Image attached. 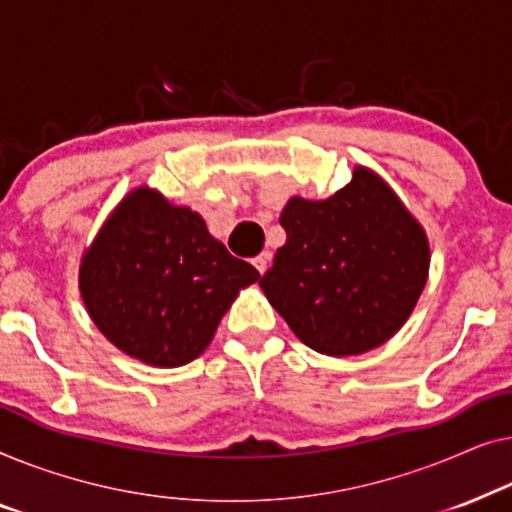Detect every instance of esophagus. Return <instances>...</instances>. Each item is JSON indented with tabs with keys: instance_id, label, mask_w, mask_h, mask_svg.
Masks as SVG:
<instances>
[{
	"instance_id": "esophagus-1",
	"label": "esophagus",
	"mask_w": 512,
	"mask_h": 512,
	"mask_svg": "<svg viewBox=\"0 0 512 512\" xmlns=\"http://www.w3.org/2000/svg\"><path fill=\"white\" fill-rule=\"evenodd\" d=\"M253 264H255V269H257L259 273H264L266 269H269V264H271V255H269V253L257 255V257L253 259Z\"/></svg>"
}]
</instances>
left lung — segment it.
<instances>
[{
  "label": "left lung",
  "instance_id": "8db88e82",
  "mask_svg": "<svg viewBox=\"0 0 512 512\" xmlns=\"http://www.w3.org/2000/svg\"><path fill=\"white\" fill-rule=\"evenodd\" d=\"M280 225L287 241L259 287L301 343L352 357L406 325L427 285L431 250L383 176L357 164L331 197L287 199Z\"/></svg>",
  "mask_w": 512,
  "mask_h": 512
}]
</instances>
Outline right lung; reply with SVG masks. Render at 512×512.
I'll list each match as a JSON object with an SVG mask.
<instances>
[{
  "label": "right lung",
  "instance_id": "1",
  "mask_svg": "<svg viewBox=\"0 0 512 512\" xmlns=\"http://www.w3.org/2000/svg\"><path fill=\"white\" fill-rule=\"evenodd\" d=\"M257 278L197 211L148 185L118 201L78 266V290L97 329L125 355L160 369L197 359Z\"/></svg>",
  "mask_w": 512,
  "mask_h": 512
}]
</instances>
